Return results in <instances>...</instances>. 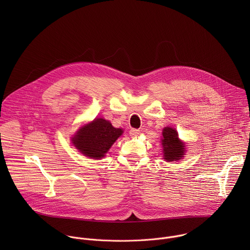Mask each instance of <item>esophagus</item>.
Returning a JSON list of instances; mask_svg holds the SVG:
<instances>
[{"instance_id": "esophagus-1", "label": "esophagus", "mask_w": 250, "mask_h": 250, "mask_svg": "<svg viewBox=\"0 0 250 250\" xmlns=\"http://www.w3.org/2000/svg\"><path fill=\"white\" fill-rule=\"evenodd\" d=\"M139 133H140V130L137 129V128H131L129 130V135L130 136H137Z\"/></svg>"}]
</instances>
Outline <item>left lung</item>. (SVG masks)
<instances>
[{
    "label": "left lung",
    "instance_id": "1",
    "mask_svg": "<svg viewBox=\"0 0 250 250\" xmlns=\"http://www.w3.org/2000/svg\"><path fill=\"white\" fill-rule=\"evenodd\" d=\"M162 147L164 159L167 161H176L183 157L185 152V145L179 140L176 129L172 127L163 128Z\"/></svg>",
    "mask_w": 250,
    "mask_h": 250
}]
</instances>
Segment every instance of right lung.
I'll use <instances>...</instances> for the list:
<instances>
[{
	"label": "right lung",
	"instance_id": "right-lung-1",
	"mask_svg": "<svg viewBox=\"0 0 250 250\" xmlns=\"http://www.w3.org/2000/svg\"><path fill=\"white\" fill-rule=\"evenodd\" d=\"M122 133L123 129L114 127L109 121L95 119L79 129L72 142L84 155L99 159L104 156Z\"/></svg>",
	"mask_w": 250,
	"mask_h": 250
}]
</instances>
